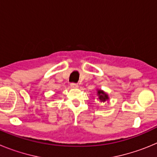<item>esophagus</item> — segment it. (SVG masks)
Returning <instances> with one entry per match:
<instances>
[{"mask_svg": "<svg viewBox=\"0 0 157 157\" xmlns=\"http://www.w3.org/2000/svg\"><path fill=\"white\" fill-rule=\"evenodd\" d=\"M71 86L72 88H77V87H78V85L77 83L71 82Z\"/></svg>", "mask_w": 157, "mask_h": 157, "instance_id": "1", "label": "esophagus"}]
</instances>
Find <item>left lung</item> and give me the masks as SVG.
I'll list each match as a JSON object with an SVG mask.
<instances>
[{"instance_id":"obj_1","label":"left lung","mask_w":157,"mask_h":157,"mask_svg":"<svg viewBox=\"0 0 157 157\" xmlns=\"http://www.w3.org/2000/svg\"><path fill=\"white\" fill-rule=\"evenodd\" d=\"M98 95H99V99L101 100V101H105L106 100L109 99V97L105 93H104L102 90H98Z\"/></svg>"}]
</instances>
